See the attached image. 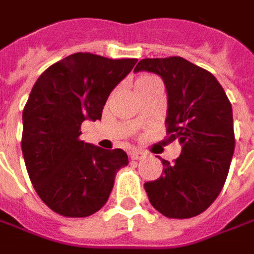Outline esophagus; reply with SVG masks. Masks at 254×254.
I'll use <instances>...</instances> for the list:
<instances>
[{"label":"esophagus","mask_w":254,"mask_h":254,"mask_svg":"<svg viewBox=\"0 0 254 254\" xmlns=\"http://www.w3.org/2000/svg\"><path fill=\"white\" fill-rule=\"evenodd\" d=\"M129 155H130V158H132L133 160H140L147 156V154H145L144 151H141V149H133V151H130V154Z\"/></svg>","instance_id":"1"}]
</instances>
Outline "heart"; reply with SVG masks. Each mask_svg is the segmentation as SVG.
Returning <instances> with one entry per match:
<instances>
[{"mask_svg": "<svg viewBox=\"0 0 254 254\" xmlns=\"http://www.w3.org/2000/svg\"><path fill=\"white\" fill-rule=\"evenodd\" d=\"M159 80L152 76V74H149V73H143V74H140L137 78H136V83H134V87H136V91H138L140 88H143V87H147L149 84H154L158 83Z\"/></svg>", "mask_w": 254, "mask_h": 254, "instance_id": "b5f03b06", "label": "heart"}]
</instances>
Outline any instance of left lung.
<instances>
[{
	"label": "left lung",
	"mask_w": 254,
	"mask_h": 254,
	"mask_svg": "<svg viewBox=\"0 0 254 254\" xmlns=\"http://www.w3.org/2000/svg\"><path fill=\"white\" fill-rule=\"evenodd\" d=\"M134 70L163 78L166 133L182 144L180 158L162 159L163 174L144 184L149 202L166 218L197 216L216 200L229 174L235 147L231 103L212 73L185 58H144Z\"/></svg>",
	"instance_id": "obj_1"
}]
</instances>
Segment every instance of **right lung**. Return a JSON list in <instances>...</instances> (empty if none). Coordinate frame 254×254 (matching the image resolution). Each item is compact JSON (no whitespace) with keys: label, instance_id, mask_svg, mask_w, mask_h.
Listing matches in <instances>:
<instances>
[{"label":"right lung","instance_id":"right-lung-1","mask_svg":"<svg viewBox=\"0 0 254 254\" xmlns=\"http://www.w3.org/2000/svg\"><path fill=\"white\" fill-rule=\"evenodd\" d=\"M76 53L53 64L32 87L23 110L21 151L38 196L65 218H85L105 205L117 171L127 165L121 148L80 140L84 120H100L109 95L136 65Z\"/></svg>","mask_w":254,"mask_h":254}]
</instances>
